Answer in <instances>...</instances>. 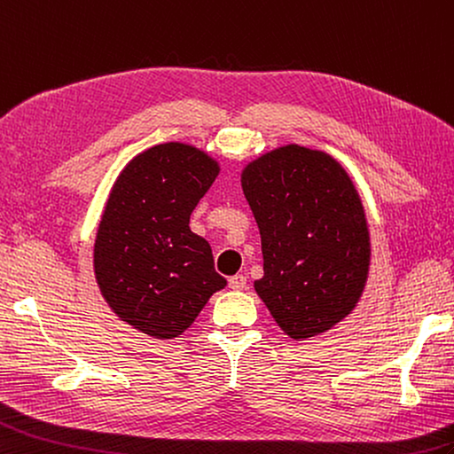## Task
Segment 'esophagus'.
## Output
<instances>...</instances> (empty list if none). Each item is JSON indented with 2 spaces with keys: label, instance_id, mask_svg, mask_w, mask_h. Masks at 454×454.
Wrapping results in <instances>:
<instances>
[{
  "label": "esophagus",
  "instance_id": "esophagus-1",
  "mask_svg": "<svg viewBox=\"0 0 454 454\" xmlns=\"http://www.w3.org/2000/svg\"><path fill=\"white\" fill-rule=\"evenodd\" d=\"M228 284H230L231 290H244L246 284H247V278L244 275H234V277H230Z\"/></svg>",
  "mask_w": 454,
  "mask_h": 454
}]
</instances>
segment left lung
Listing matches in <instances>:
<instances>
[{
	"label": "left lung",
	"mask_w": 454,
	"mask_h": 454,
	"mask_svg": "<svg viewBox=\"0 0 454 454\" xmlns=\"http://www.w3.org/2000/svg\"><path fill=\"white\" fill-rule=\"evenodd\" d=\"M261 231L255 292L294 340L326 333L352 313L370 275L372 241L350 176L323 151L286 145L241 172Z\"/></svg>",
	"instance_id": "obj_1"
}]
</instances>
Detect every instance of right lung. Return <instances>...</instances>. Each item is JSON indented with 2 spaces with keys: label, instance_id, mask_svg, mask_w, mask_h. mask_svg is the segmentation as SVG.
Wrapping results in <instances>:
<instances>
[{
  "label": "right lung",
  "instance_id": "1",
  "mask_svg": "<svg viewBox=\"0 0 454 454\" xmlns=\"http://www.w3.org/2000/svg\"><path fill=\"white\" fill-rule=\"evenodd\" d=\"M220 172L207 153L162 143L137 154L112 185L94 241V275L121 321L158 340L193 325L226 278L189 216Z\"/></svg>",
  "mask_w": 454,
  "mask_h": 454
}]
</instances>
